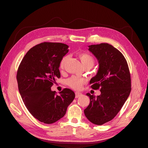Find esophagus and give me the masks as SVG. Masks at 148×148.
I'll return each mask as SVG.
<instances>
[{
	"label": "esophagus",
	"mask_w": 148,
	"mask_h": 148,
	"mask_svg": "<svg viewBox=\"0 0 148 148\" xmlns=\"http://www.w3.org/2000/svg\"><path fill=\"white\" fill-rule=\"evenodd\" d=\"M82 95V94L81 92H75V97L76 98H78L79 96H81Z\"/></svg>",
	"instance_id": "obj_1"
}]
</instances>
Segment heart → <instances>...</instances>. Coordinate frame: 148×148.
Returning a JSON list of instances; mask_svg holds the SVG:
<instances>
[{
	"label": "heart",
	"instance_id": "obj_1",
	"mask_svg": "<svg viewBox=\"0 0 148 148\" xmlns=\"http://www.w3.org/2000/svg\"><path fill=\"white\" fill-rule=\"evenodd\" d=\"M78 57L81 60L83 66H92L95 64V59L94 57L88 53L80 52L78 53ZM69 59L68 56H64L60 62V68L63 69L66 60ZM86 83V80L84 78L78 77V76H72L66 80V84H68L70 88H73L75 90H79L82 89L83 85Z\"/></svg>",
	"mask_w": 148,
	"mask_h": 148
}]
</instances>
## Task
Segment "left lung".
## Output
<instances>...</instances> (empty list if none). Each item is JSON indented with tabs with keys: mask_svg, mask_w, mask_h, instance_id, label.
Instances as JSON below:
<instances>
[{
	"mask_svg": "<svg viewBox=\"0 0 148 148\" xmlns=\"http://www.w3.org/2000/svg\"><path fill=\"white\" fill-rule=\"evenodd\" d=\"M99 62L97 75L89 82L101 95L87 93L90 103L84 110L86 118L101 125L112 120L122 109L131 92V77L127 62L118 49L107 43L89 46Z\"/></svg>",
	"mask_w": 148,
	"mask_h": 148,
	"instance_id": "obj_1",
	"label": "left lung"
}]
</instances>
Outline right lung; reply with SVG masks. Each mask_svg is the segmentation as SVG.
I'll return each instance as SVG.
<instances>
[{
	"label": "right lung",
	"instance_id": "add662e5",
	"mask_svg": "<svg viewBox=\"0 0 148 148\" xmlns=\"http://www.w3.org/2000/svg\"><path fill=\"white\" fill-rule=\"evenodd\" d=\"M69 46L60 42H44L26 53L16 74L19 92L26 108L41 122L51 124L62 118L75 97L65 88L59 95L51 88L60 77V62Z\"/></svg>",
	"mask_w": 148,
	"mask_h": 148
}]
</instances>
